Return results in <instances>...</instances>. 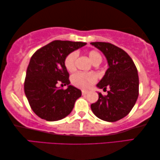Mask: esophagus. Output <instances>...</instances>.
Listing matches in <instances>:
<instances>
[{
	"mask_svg": "<svg viewBox=\"0 0 160 160\" xmlns=\"http://www.w3.org/2000/svg\"><path fill=\"white\" fill-rule=\"evenodd\" d=\"M82 95H86V94H88V92H87V91H85V90H82Z\"/></svg>",
	"mask_w": 160,
	"mask_h": 160,
	"instance_id": "obj_1",
	"label": "esophagus"
}]
</instances>
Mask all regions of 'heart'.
<instances>
[{"label": "heart", "instance_id": "obj_1", "mask_svg": "<svg viewBox=\"0 0 160 160\" xmlns=\"http://www.w3.org/2000/svg\"><path fill=\"white\" fill-rule=\"evenodd\" d=\"M90 59L93 63H101L102 61V56L98 51L92 50L88 52ZM78 57L77 51H72L66 56L64 59V66L68 72H73L76 68V60ZM97 81V76L94 73H84L77 72L72 77V83L75 87L88 89L92 87Z\"/></svg>", "mask_w": 160, "mask_h": 160}]
</instances>
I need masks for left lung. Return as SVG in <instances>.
<instances>
[{
    "label": "left lung",
    "instance_id": "left-lung-1",
    "mask_svg": "<svg viewBox=\"0 0 160 160\" xmlns=\"http://www.w3.org/2000/svg\"><path fill=\"white\" fill-rule=\"evenodd\" d=\"M107 58L109 68L97 85L108 91L104 96L99 93V99L91 104L94 114L104 121L114 122L126 117L131 112L139 96V77L132 58L124 50L107 42H92Z\"/></svg>",
    "mask_w": 160,
    "mask_h": 160
}]
</instances>
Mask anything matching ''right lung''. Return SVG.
Segmentation results:
<instances>
[{"mask_svg": "<svg viewBox=\"0 0 160 160\" xmlns=\"http://www.w3.org/2000/svg\"><path fill=\"white\" fill-rule=\"evenodd\" d=\"M86 44L56 40L31 56L24 92L31 109L41 119L49 122L63 119L72 112L76 100L82 96L81 90L69 85L64 59L68 53ZM58 85H68V88L63 90Z\"/></svg>", "mask_w": 160, "mask_h": 160, "instance_id": "1", "label": "right lung"}]
</instances>
